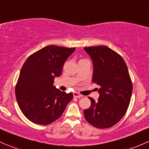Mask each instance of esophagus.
I'll return each mask as SVG.
<instances>
[{
    "mask_svg": "<svg viewBox=\"0 0 149 149\" xmlns=\"http://www.w3.org/2000/svg\"><path fill=\"white\" fill-rule=\"evenodd\" d=\"M73 97H76V98H80V97H82L83 95L78 93H73Z\"/></svg>",
    "mask_w": 149,
    "mask_h": 149,
    "instance_id": "1",
    "label": "esophagus"
}]
</instances>
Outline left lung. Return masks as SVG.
<instances>
[{
    "label": "left lung",
    "mask_w": 149,
    "mask_h": 149,
    "mask_svg": "<svg viewBox=\"0 0 149 149\" xmlns=\"http://www.w3.org/2000/svg\"><path fill=\"white\" fill-rule=\"evenodd\" d=\"M93 63L92 81L100 86L97 101L84 109L86 120L93 127L106 129L124 117L132 94V83L125 61L120 54L105 46L84 47Z\"/></svg>",
    "instance_id": "obj_1"
}]
</instances>
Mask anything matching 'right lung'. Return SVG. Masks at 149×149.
I'll list each match as a JSON object with an SVG mask.
<instances>
[{"label": "right lung", "instance_id": "1", "mask_svg": "<svg viewBox=\"0 0 149 149\" xmlns=\"http://www.w3.org/2000/svg\"><path fill=\"white\" fill-rule=\"evenodd\" d=\"M76 48L50 45L27 58L15 87L19 109L29 121L47 125L59 118L73 99V93L61 92L54 80L61 74L64 62Z\"/></svg>", "mask_w": 149, "mask_h": 149}]
</instances>
